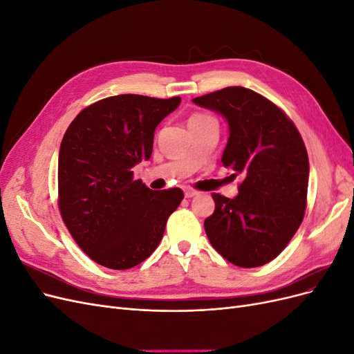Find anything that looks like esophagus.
I'll return each instance as SVG.
<instances>
[{"mask_svg":"<svg viewBox=\"0 0 354 354\" xmlns=\"http://www.w3.org/2000/svg\"><path fill=\"white\" fill-rule=\"evenodd\" d=\"M196 195H199L198 190L192 189V187H185V196H186V198H194V196H196Z\"/></svg>","mask_w":354,"mask_h":354,"instance_id":"esophagus-1","label":"esophagus"}]
</instances>
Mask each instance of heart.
Here are the masks:
<instances>
[{
    "mask_svg": "<svg viewBox=\"0 0 354 354\" xmlns=\"http://www.w3.org/2000/svg\"><path fill=\"white\" fill-rule=\"evenodd\" d=\"M203 118H209V115H203V113H196V115H192L189 121H194V120H203Z\"/></svg>",
    "mask_w": 354,
    "mask_h": 354,
    "instance_id": "1",
    "label": "heart"
}]
</instances>
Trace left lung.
Returning <instances> with one entry per match:
<instances>
[{"label":"left lung","instance_id":"1","mask_svg":"<svg viewBox=\"0 0 354 354\" xmlns=\"http://www.w3.org/2000/svg\"><path fill=\"white\" fill-rule=\"evenodd\" d=\"M194 102L217 111L230 136L221 162L242 177L239 195L212 194L216 209L203 221L221 257L251 269L270 263L304 218L308 186L307 149L289 116L264 95L226 87Z\"/></svg>","mask_w":354,"mask_h":354}]
</instances>
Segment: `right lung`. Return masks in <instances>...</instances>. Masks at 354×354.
I'll list each match as a JSON object with an SVG mask.
<instances>
[{"label":"right lung","instance_id":"right-lung-1","mask_svg":"<svg viewBox=\"0 0 354 354\" xmlns=\"http://www.w3.org/2000/svg\"><path fill=\"white\" fill-rule=\"evenodd\" d=\"M180 97L120 94L84 108L59 152V211L73 241L113 270L140 264L159 245L185 198L178 187L151 190L133 167L152 155L158 124Z\"/></svg>","mask_w":354,"mask_h":354}]
</instances>
